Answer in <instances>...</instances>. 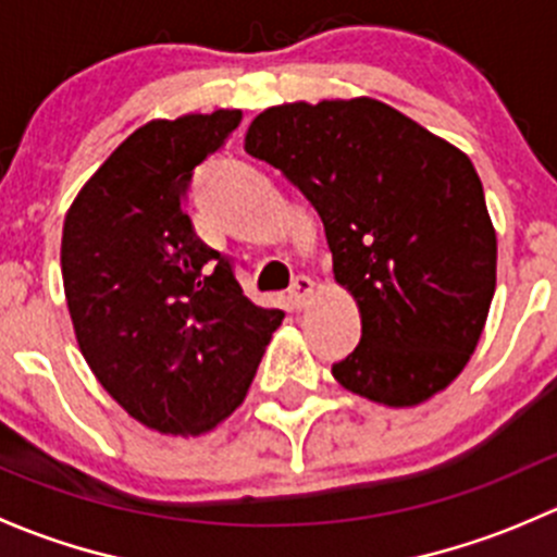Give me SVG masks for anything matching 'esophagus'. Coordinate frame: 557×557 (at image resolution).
Listing matches in <instances>:
<instances>
[{
  "mask_svg": "<svg viewBox=\"0 0 557 557\" xmlns=\"http://www.w3.org/2000/svg\"><path fill=\"white\" fill-rule=\"evenodd\" d=\"M312 288H314V283L307 277V274H296L294 283H290V288H288V296H290V301H294V307H299L301 310V307L307 305V299L312 296Z\"/></svg>",
  "mask_w": 557,
  "mask_h": 557,
  "instance_id": "esophagus-1",
  "label": "esophagus"
}]
</instances>
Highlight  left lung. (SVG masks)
I'll return each instance as SVG.
<instances>
[{"label": "left lung", "instance_id": "1", "mask_svg": "<svg viewBox=\"0 0 557 557\" xmlns=\"http://www.w3.org/2000/svg\"><path fill=\"white\" fill-rule=\"evenodd\" d=\"M245 150L285 174L323 221L361 342L331 374L412 407L447 387L496 290V232L469 156L377 99L263 110Z\"/></svg>", "mask_w": 557, "mask_h": 557}]
</instances>
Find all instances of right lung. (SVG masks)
Wrapping results in <instances>:
<instances>
[{"label":"right lung","mask_w":557,"mask_h":557,"mask_svg":"<svg viewBox=\"0 0 557 557\" xmlns=\"http://www.w3.org/2000/svg\"><path fill=\"white\" fill-rule=\"evenodd\" d=\"M239 110L137 128L72 201L61 274L77 345L104 391L161 434H201L243 404L283 310L243 294L237 261L196 237L194 170Z\"/></svg>","instance_id":"add662e5"}]
</instances>
